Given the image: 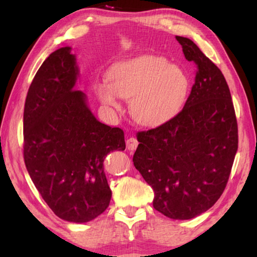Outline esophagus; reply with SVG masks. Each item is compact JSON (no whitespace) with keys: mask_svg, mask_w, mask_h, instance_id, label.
<instances>
[{"mask_svg":"<svg viewBox=\"0 0 257 257\" xmlns=\"http://www.w3.org/2000/svg\"><path fill=\"white\" fill-rule=\"evenodd\" d=\"M125 144H127V149H128L129 151H135V150L137 149V146H138V142H137L136 138L130 137V138L127 139V142H125Z\"/></svg>","mask_w":257,"mask_h":257,"instance_id":"34e87169","label":"esophagus"}]
</instances>
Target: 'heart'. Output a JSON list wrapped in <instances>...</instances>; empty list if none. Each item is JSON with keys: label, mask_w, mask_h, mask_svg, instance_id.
<instances>
[{"label": "heart", "mask_w": 257, "mask_h": 257, "mask_svg": "<svg viewBox=\"0 0 257 257\" xmlns=\"http://www.w3.org/2000/svg\"><path fill=\"white\" fill-rule=\"evenodd\" d=\"M108 81L95 85L104 105L119 110L121 97L130 98L134 119L145 125H159L176 116L189 92V78L184 69L168 64L161 56L142 55L112 66Z\"/></svg>", "instance_id": "obj_1"}]
</instances>
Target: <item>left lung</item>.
<instances>
[{"label": "left lung", "instance_id": "left-lung-1", "mask_svg": "<svg viewBox=\"0 0 257 257\" xmlns=\"http://www.w3.org/2000/svg\"><path fill=\"white\" fill-rule=\"evenodd\" d=\"M196 64L185 106L171 120L139 132L133 162L154 190L156 211L189 220L214 205L227 186L238 149V125L227 81L189 38L176 36Z\"/></svg>", "mask_w": 257, "mask_h": 257}]
</instances>
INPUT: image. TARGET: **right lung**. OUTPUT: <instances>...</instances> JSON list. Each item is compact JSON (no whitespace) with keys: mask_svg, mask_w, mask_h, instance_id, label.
I'll return each instance as SVG.
<instances>
[{"mask_svg":"<svg viewBox=\"0 0 257 257\" xmlns=\"http://www.w3.org/2000/svg\"><path fill=\"white\" fill-rule=\"evenodd\" d=\"M79 70L70 47L51 53L30 84L24 110V160L55 215L84 223L106 210L112 191L104 159L124 151L122 129L95 118L76 89Z\"/></svg>","mask_w":257,"mask_h":257,"instance_id":"add662e5","label":"right lung"}]
</instances>
